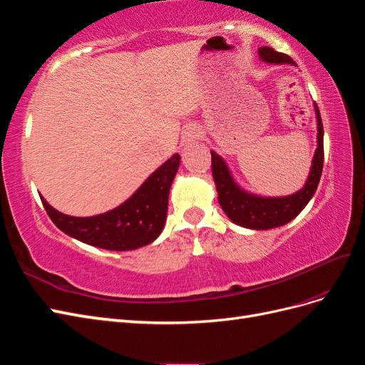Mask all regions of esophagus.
Instances as JSON below:
<instances>
[{
    "label": "esophagus",
    "mask_w": 365,
    "mask_h": 365,
    "mask_svg": "<svg viewBox=\"0 0 365 365\" xmlns=\"http://www.w3.org/2000/svg\"><path fill=\"white\" fill-rule=\"evenodd\" d=\"M200 137H201L200 128L195 126V125H189V126H185L184 130H182L181 141H182V145H185V146H192V145H195L196 140H200Z\"/></svg>",
    "instance_id": "esophagus-1"
}]
</instances>
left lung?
Segmentation results:
<instances>
[{
    "label": "left lung",
    "mask_w": 365,
    "mask_h": 365,
    "mask_svg": "<svg viewBox=\"0 0 365 365\" xmlns=\"http://www.w3.org/2000/svg\"><path fill=\"white\" fill-rule=\"evenodd\" d=\"M260 59L268 63H294V61L288 56L275 51L271 47H260L259 48ZM315 115H317V126L318 134L317 141L318 146L312 160L311 172H309L307 181L302 190H298L294 195L282 196V197H264L245 192L244 189L236 184L233 176L230 173L228 165L219 157L216 152L212 150V172L213 180L216 182L217 190V201L222 207L225 215L233 220L235 224L251 228V230H269L275 227H282L284 224L298 216V213L312 200V196L317 190L319 178L323 172V161H324V146H323V121L319 115L318 106L315 105Z\"/></svg>",
    "instance_id": "left-lung-1"
}]
</instances>
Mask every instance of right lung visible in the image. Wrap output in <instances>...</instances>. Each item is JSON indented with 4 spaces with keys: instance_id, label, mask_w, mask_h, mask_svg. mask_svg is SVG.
Wrapping results in <instances>:
<instances>
[{
    "instance_id": "right-lung-1",
    "label": "right lung",
    "mask_w": 365,
    "mask_h": 365,
    "mask_svg": "<svg viewBox=\"0 0 365 365\" xmlns=\"http://www.w3.org/2000/svg\"><path fill=\"white\" fill-rule=\"evenodd\" d=\"M181 157L175 153L140 185L128 201L106 213L76 217L58 212L43 197L53 224L83 244L111 251H129L149 245L163 231L168 215L169 190Z\"/></svg>"
}]
</instances>
